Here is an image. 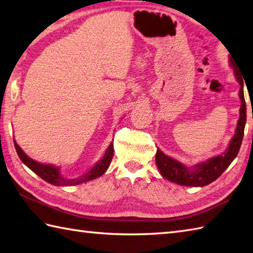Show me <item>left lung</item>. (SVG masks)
<instances>
[{"label":"left lung","instance_id":"obj_1","mask_svg":"<svg viewBox=\"0 0 253 253\" xmlns=\"http://www.w3.org/2000/svg\"><path fill=\"white\" fill-rule=\"evenodd\" d=\"M229 64L233 67L236 79L240 84L239 89V99H240V110H239V120L236 127L235 135L230 140L228 148L223 154L216 155L209 159L204 162L196 164L192 168H187L185 164H182L178 161L169 157L163 153L158 148L157 154H155V163L158 169L165 179L171 182L187 187H203L211 184L214 180H216L219 176L223 174V171L226 169L230 163L233 162L235 158L237 157L239 149L243 142L245 125L247 121L246 113V101L244 95V80L238 74L235 63L229 57Z\"/></svg>","mask_w":253,"mask_h":253}]
</instances>
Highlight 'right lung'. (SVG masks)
<instances>
[{
  "label": "right lung",
  "instance_id": "right-lung-1",
  "mask_svg": "<svg viewBox=\"0 0 253 253\" xmlns=\"http://www.w3.org/2000/svg\"><path fill=\"white\" fill-rule=\"evenodd\" d=\"M14 144H15L16 152H17L21 162H23L26 166H28L34 173H36L38 176L41 177L42 179H44L45 181L49 182V184L55 185V186H75V185H79V184H83V182L98 178V177L103 175L106 171V169H109L113 154H114V147H113V142H111L109 148L106 149L103 158H102L99 162L88 171V173H85L80 177H77V178H66V177L61 175L60 169H58L57 166L37 162V161L30 159L28 155L21 150V148L18 146V144L16 143L15 140H14Z\"/></svg>",
  "mask_w": 253,
  "mask_h": 253
}]
</instances>
